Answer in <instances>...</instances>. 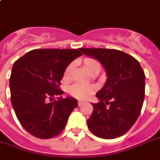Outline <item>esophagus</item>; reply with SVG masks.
Here are the masks:
<instances>
[{
	"label": "esophagus",
	"instance_id": "esophagus-1",
	"mask_svg": "<svg viewBox=\"0 0 160 160\" xmlns=\"http://www.w3.org/2000/svg\"><path fill=\"white\" fill-rule=\"evenodd\" d=\"M84 104H85V102H84V101H79V102H78V105H79V106H81V105H84Z\"/></svg>",
	"mask_w": 160,
	"mask_h": 160
}]
</instances>
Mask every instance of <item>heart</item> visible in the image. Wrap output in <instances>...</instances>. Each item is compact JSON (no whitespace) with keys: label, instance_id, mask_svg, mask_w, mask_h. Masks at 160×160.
Returning <instances> with one entry per match:
<instances>
[{"label":"heart","instance_id":"obj_1","mask_svg":"<svg viewBox=\"0 0 160 160\" xmlns=\"http://www.w3.org/2000/svg\"><path fill=\"white\" fill-rule=\"evenodd\" d=\"M84 65H85V69L90 72V70H92L95 68L100 67L99 63L92 58H86L84 60ZM72 71V65H69L66 67L65 70L64 76L65 78H68L70 76V73ZM94 87L90 85L85 84V83H76L75 85H71L69 89L70 95L75 96L79 99H87L92 95L94 92Z\"/></svg>","mask_w":160,"mask_h":160}]
</instances>
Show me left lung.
I'll return each mask as SVG.
<instances>
[{
  "instance_id": "left-lung-1",
  "label": "left lung",
  "mask_w": 160,
  "mask_h": 160,
  "mask_svg": "<svg viewBox=\"0 0 160 160\" xmlns=\"http://www.w3.org/2000/svg\"><path fill=\"white\" fill-rule=\"evenodd\" d=\"M81 54L99 60L106 71L104 87L96 93L87 120L95 136L111 139L124 134L138 119L144 99L145 75L139 61L121 51L80 48Z\"/></svg>"
}]
</instances>
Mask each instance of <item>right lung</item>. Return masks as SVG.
I'll list each match as a JSON object with an SVG mask.
<instances>
[{"mask_svg":"<svg viewBox=\"0 0 160 160\" xmlns=\"http://www.w3.org/2000/svg\"><path fill=\"white\" fill-rule=\"evenodd\" d=\"M82 55L76 49H37L14 63L10 77L11 101L19 122L33 136L51 139L62 131L78 101L61 95L65 69Z\"/></svg>","mask_w":160,"mask_h":160,"instance_id":"1","label":"right lung"}]
</instances>
